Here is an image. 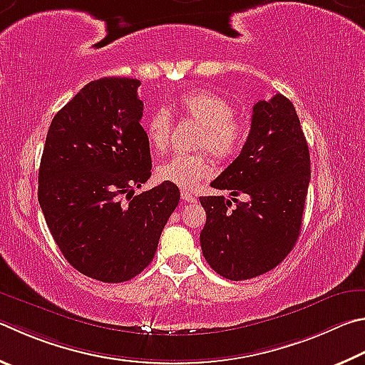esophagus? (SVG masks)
<instances>
[{
  "label": "esophagus",
  "instance_id": "34e87169",
  "mask_svg": "<svg viewBox=\"0 0 365 365\" xmlns=\"http://www.w3.org/2000/svg\"><path fill=\"white\" fill-rule=\"evenodd\" d=\"M180 196H182V200H183V201H187V202H195V201H196L195 195H193V193H190L188 190H182Z\"/></svg>",
  "mask_w": 365,
  "mask_h": 365
}]
</instances>
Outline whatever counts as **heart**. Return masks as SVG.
Masks as SVG:
<instances>
[{
	"label": "heart",
	"instance_id": "heart-1",
	"mask_svg": "<svg viewBox=\"0 0 365 365\" xmlns=\"http://www.w3.org/2000/svg\"><path fill=\"white\" fill-rule=\"evenodd\" d=\"M177 108L183 118L201 128L197 148H205L218 161H231L241 153L249 137V121L235 113L233 105L223 97L205 89L188 91L177 98ZM172 116L165 108H158L145 123V135L150 148L163 153L169 147ZM214 163L205 153L175 155L158 165L156 175L185 190L195 188L202 178L212 175Z\"/></svg>",
	"mask_w": 365,
	"mask_h": 365
}]
</instances>
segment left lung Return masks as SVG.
Returning a JSON list of instances; mask_svg holds the SVG:
<instances>
[{"instance_id":"1","label":"left lung","mask_w":365,"mask_h":365,"mask_svg":"<svg viewBox=\"0 0 365 365\" xmlns=\"http://www.w3.org/2000/svg\"><path fill=\"white\" fill-rule=\"evenodd\" d=\"M309 178L308 143L292 102L281 94L258 101L240 156L210 183L233 197H200V241L210 268L244 281L277 267L300 235Z\"/></svg>"}]
</instances>
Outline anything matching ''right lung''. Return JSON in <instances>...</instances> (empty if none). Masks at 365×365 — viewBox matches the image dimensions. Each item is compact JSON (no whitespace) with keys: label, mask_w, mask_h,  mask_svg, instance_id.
I'll return each instance as SVG.
<instances>
[{"label":"right lung","mask_w":365,"mask_h":365,"mask_svg":"<svg viewBox=\"0 0 365 365\" xmlns=\"http://www.w3.org/2000/svg\"><path fill=\"white\" fill-rule=\"evenodd\" d=\"M138 79L91 81L49 125L38 201L56 244L79 273L124 282L153 260L180 190L163 182L134 196L151 177Z\"/></svg>","instance_id":"obj_1"}]
</instances>
